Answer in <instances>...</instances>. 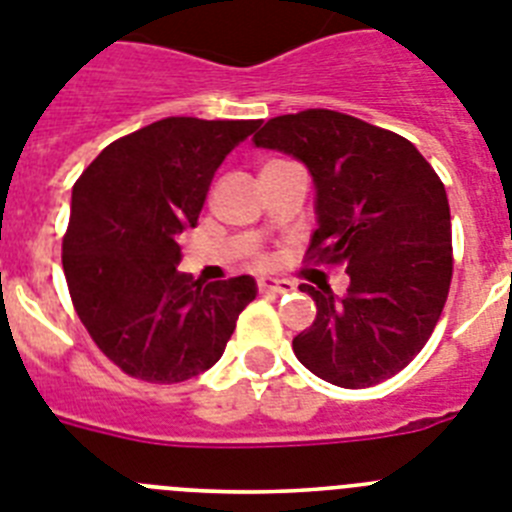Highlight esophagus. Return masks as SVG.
Returning <instances> with one entry per match:
<instances>
[{"mask_svg":"<svg viewBox=\"0 0 512 512\" xmlns=\"http://www.w3.org/2000/svg\"><path fill=\"white\" fill-rule=\"evenodd\" d=\"M291 289H294V286H291L289 281H283V278H260V291H263V294H286V291Z\"/></svg>","mask_w":512,"mask_h":512,"instance_id":"34e87169","label":"esophagus"}]
</instances>
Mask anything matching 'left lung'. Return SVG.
Here are the masks:
<instances>
[{"label":"left lung","instance_id":"obj_1","mask_svg":"<svg viewBox=\"0 0 512 512\" xmlns=\"http://www.w3.org/2000/svg\"><path fill=\"white\" fill-rule=\"evenodd\" d=\"M255 148L286 153L315 184L309 252L343 263L349 289H299L317 304L294 354L320 380L369 388L414 359L448 299L450 205L435 169L406 137L328 109L270 119Z\"/></svg>","mask_w":512,"mask_h":512}]
</instances>
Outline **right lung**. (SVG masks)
Segmentation results:
<instances>
[{
  "label": "right lung",
  "instance_id": "add662e5",
  "mask_svg": "<svg viewBox=\"0 0 512 512\" xmlns=\"http://www.w3.org/2000/svg\"><path fill=\"white\" fill-rule=\"evenodd\" d=\"M257 127L161 119L106 145L72 187L62 242L72 304L98 349L137 380L171 385L213 367L257 296L252 276L203 286L176 268L218 166Z\"/></svg>",
  "mask_w": 512,
  "mask_h": 512
}]
</instances>
